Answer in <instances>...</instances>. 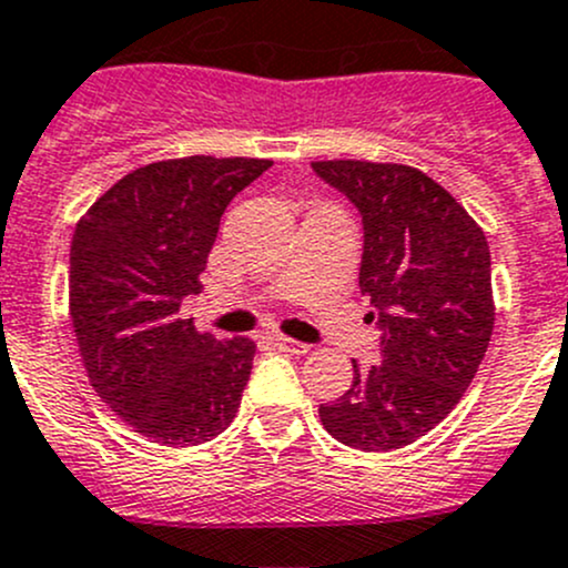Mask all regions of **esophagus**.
Wrapping results in <instances>:
<instances>
[{
    "mask_svg": "<svg viewBox=\"0 0 568 568\" xmlns=\"http://www.w3.org/2000/svg\"><path fill=\"white\" fill-rule=\"evenodd\" d=\"M274 346L280 348V352H288V354H296V357H302V354L311 352V346L302 341H294V337H285V335H274L272 337Z\"/></svg>",
    "mask_w": 568,
    "mask_h": 568,
    "instance_id": "34e87169",
    "label": "esophagus"
}]
</instances>
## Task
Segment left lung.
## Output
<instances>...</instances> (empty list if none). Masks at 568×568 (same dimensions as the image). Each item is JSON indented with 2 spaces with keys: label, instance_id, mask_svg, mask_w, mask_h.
<instances>
[{
  "label": "left lung",
  "instance_id": "8db88e82",
  "mask_svg": "<svg viewBox=\"0 0 568 568\" xmlns=\"http://www.w3.org/2000/svg\"><path fill=\"white\" fill-rule=\"evenodd\" d=\"M313 170L363 214L359 291L382 326V365L354 363L352 387L321 404L318 417L348 448H404L450 415L489 348V244L454 194L420 170L359 159Z\"/></svg>",
  "mask_w": 568,
  "mask_h": 568
}]
</instances>
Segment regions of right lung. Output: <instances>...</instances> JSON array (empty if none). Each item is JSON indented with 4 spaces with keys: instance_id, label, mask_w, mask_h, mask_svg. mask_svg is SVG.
<instances>
[{
    "instance_id": "add662e5",
    "label": "right lung",
    "mask_w": 568,
    "mask_h": 568,
    "mask_svg": "<svg viewBox=\"0 0 568 568\" xmlns=\"http://www.w3.org/2000/svg\"><path fill=\"white\" fill-rule=\"evenodd\" d=\"M268 159H164L131 170L77 222L68 307L93 390L125 426L168 448L214 439L236 417L255 343L181 318L197 294L227 203Z\"/></svg>"
}]
</instances>
